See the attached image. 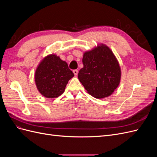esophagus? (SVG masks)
I'll return each instance as SVG.
<instances>
[{
	"instance_id": "obj_1",
	"label": "esophagus",
	"mask_w": 157,
	"mask_h": 157,
	"mask_svg": "<svg viewBox=\"0 0 157 157\" xmlns=\"http://www.w3.org/2000/svg\"><path fill=\"white\" fill-rule=\"evenodd\" d=\"M73 73H74V75H75V76H77V75H78V70H77V69H75V70H73Z\"/></svg>"
}]
</instances>
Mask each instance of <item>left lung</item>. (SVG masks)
<instances>
[{
  "instance_id": "1",
  "label": "left lung",
  "mask_w": 157,
  "mask_h": 157,
  "mask_svg": "<svg viewBox=\"0 0 157 157\" xmlns=\"http://www.w3.org/2000/svg\"><path fill=\"white\" fill-rule=\"evenodd\" d=\"M82 63L78 78L87 92L98 99L110 96L121 78L120 65L112 50L105 44H98L84 52Z\"/></svg>"
}]
</instances>
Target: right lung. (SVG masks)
Wrapping results in <instances>:
<instances>
[{"label":"right lung","mask_w":157,"mask_h":157,"mask_svg":"<svg viewBox=\"0 0 157 157\" xmlns=\"http://www.w3.org/2000/svg\"><path fill=\"white\" fill-rule=\"evenodd\" d=\"M74 77L67 62L52 54L42 59L35 71L37 90L47 98H56L62 94L68 81Z\"/></svg>","instance_id":"right-lung-1"}]
</instances>
